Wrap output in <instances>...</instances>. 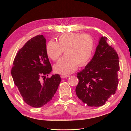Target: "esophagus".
Segmentation results:
<instances>
[{
  "label": "esophagus",
  "instance_id": "esophagus-1",
  "mask_svg": "<svg viewBox=\"0 0 131 131\" xmlns=\"http://www.w3.org/2000/svg\"><path fill=\"white\" fill-rule=\"evenodd\" d=\"M70 76L69 75H65V74H62L61 75V78L62 79H64V78H68V77H69Z\"/></svg>",
  "mask_w": 131,
  "mask_h": 131
}]
</instances>
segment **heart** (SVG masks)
Instances as JSON below:
<instances>
[{"mask_svg": "<svg viewBox=\"0 0 131 131\" xmlns=\"http://www.w3.org/2000/svg\"><path fill=\"white\" fill-rule=\"evenodd\" d=\"M94 47L93 39L91 35L75 33L61 35L57 42L50 40L46 51L47 56L56 61L64 51L66 56L54 66L55 72L62 74H70L79 66L86 64L92 56Z\"/></svg>", "mask_w": 131, "mask_h": 131, "instance_id": "obj_1", "label": "heart"}]
</instances>
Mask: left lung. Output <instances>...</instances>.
Listing matches in <instances>:
<instances>
[{"mask_svg": "<svg viewBox=\"0 0 131 131\" xmlns=\"http://www.w3.org/2000/svg\"><path fill=\"white\" fill-rule=\"evenodd\" d=\"M102 37L96 52L85 69L77 73L79 83L75 92L78 98L90 106H100L115 93L120 70L116 51Z\"/></svg>", "mask_w": 131, "mask_h": 131, "instance_id": "obj_1", "label": "left lung"}]
</instances>
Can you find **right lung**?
<instances>
[{
    "mask_svg": "<svg viewBox=\"0 0 131 131\" xmlns=\"http://www.w3.org/2000/svg\"><path fill=\"white\" fill-rule=\"evenodd\" d=\"M46 47L42 35L31 38L18 51L11 69L14 84L23 101L34 108H40L52 100L61 82L58 74L45 78L52 71Z\"/></svg>",
    "mask_w": 131,
    "mask_h": 131,
    "instance_id": "right-lung-1",
    "label": "right lung"
}]
</instances>
